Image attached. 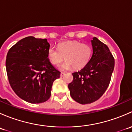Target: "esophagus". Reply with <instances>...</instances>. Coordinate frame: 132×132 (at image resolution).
<instances>
[{
    "mask_svg": "<svg viewBox=\"0 0 132 132\" xmlns=\"http://www.w3.org/2000/svg\"><path fill=\"white\" fill-rule=\"evenodd\" d=\"M65 75H66V73L64 72H61V77H63V76H64Z\"/></svg>",
    "mask_w": 132,
    "mask_h": 132,
    "instance_id": "esophagus-1",
    "label": "esophagus"
}]
</instances>
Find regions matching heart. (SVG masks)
<instances>
[{"label":"heart","instance_id":"b5f03b06","mask_svg":"<svg viewBox=\"0 0 132 132\" xmlns=\"http://www.w3.org/2000/svg\"><path fill=\"white\" fill-rule=\"evenodd\" d=\"M93 48L91 45L78 41H68L59 44L57 48L50 46L47 52L48 58L54 66L59 65L64 59L60 68L67 70L73 67L79 70L84 67L91 59Z\"/></svg>","mask_w":132,"mask_h":132}]
</instances>
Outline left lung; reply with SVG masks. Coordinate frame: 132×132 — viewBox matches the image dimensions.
<instances>
[{"label":"left lung","mask_w":132,"mask_h":132,"mask_svg":"<svg viewBox=\"0 0 132 132\" xmlns=\"http://www.w3.org/2000/svg\"><path fill=\"white\" fill-rule=\"evenodd\" d=\"M93 55L80 71L73 73L68 84L71 98L80 104L98 100L107 90L114 68V58L105 44L98 38L91 40Z\"/></svg>","instance_id":"1"}]
</instances>
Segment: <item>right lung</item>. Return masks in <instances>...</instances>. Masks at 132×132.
<instances>
[{"label":"right lung","mask_w":132,"mask_h":132,"mask_svg":"<svg viewBox=\"0 0 132 132\" xmlns=\"http://www.w3.org/2000/svg\"><path fill=\"white\" fill-rule=\"evenodd\" d=\"M46 39L29 36L20 40L7 52L6 71L11 87L20 98L30 103L47 101L53 82L61 72L50 63Z\"/></svg>","instance_id":"add662e5"}]
</instances>
